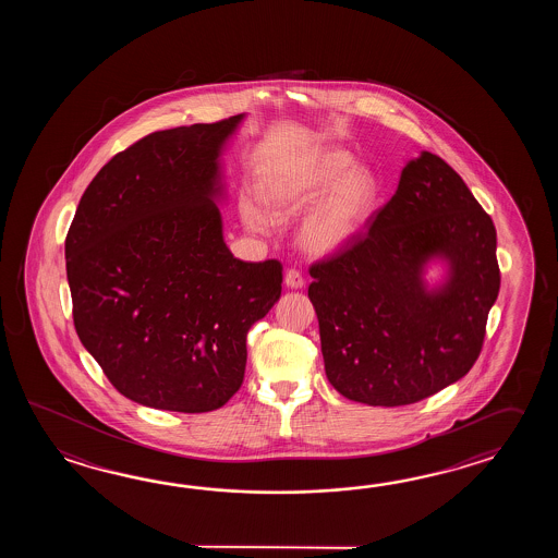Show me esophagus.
Here are the masks:
<instances>
[{"mask_svg":"<svg viewBox=\"0 0 558 558\" xmlns=\"http://www.w3.org/2000/svg\"><path fill=\"white\" fill-rule=\"evenodd\" d=\"M284 284H287V287H291V289H301V287L305 284V279H303L301 271H296V269H287V274H284Z\"/></svg>","mask_w":558,"mask_h":558,"instance_id":"34e87169","label":"esophagus"}]
</instances>
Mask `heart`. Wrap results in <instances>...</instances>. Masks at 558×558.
<instances>
[{
  "label": "heart",
  "mask_w": 558,
  "mask_h": 558,
  "mask_svg": "<svg viewBox=\"0 0 558 558\" xmlns=\"http://www.w3.org/2000/svg\"><path fill=\"white\" fill-rule=\"evenodd\" d=\"M259 193L277 217L299 214L313 204L296 238L308 253L329 255L361 235L377 207L379 183L367 167H353V157L343 149H323L267 167ZM266 210L253 199L239 205L243 223L259 233L274 226L272 213Z\"/></svg>",
  "instance_id": "heart-1"
}]
</instances>
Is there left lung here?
I'll use <instances>...</instances> for the list:
<instances>
[{"label":"left lung","instance_id":"obj_1","mask_svg":"<svg viewBox=\"0 0 558 558\" xmlns=\"http://www.w3.org/2000/svg\"><path fill=\"white\" fill-rule=\"evenodd\" d=\"M433 258L450 269L428 290ZM308 274L332 387L371 407L416 403L464 377L481 355L500 287L497 231L461 175L421 151L367 233Z\"/></svg>","mask_w":558,"mask_h":558}]
</instances>
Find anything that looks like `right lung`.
<instances>
[{
	"instance_id": "add662e5",
	"label": "right lung",
	"mask_w": 558,
	"mask_h": 558,
	"mask_svg": "<svg viewBox=\"0 0 558 558\" xmlns=\"http://www.w3.org/2000/svg\"><path fill=\"white\" fill-rule=\"evenodd\" d=\"M243 116L155 131L101 167L65 238L73 325L135 403L215 411L239 391L247 332L283 265L227 250L219 155Z\"/></svg>"
}]
</instances>
